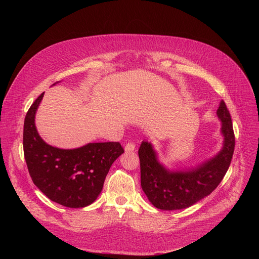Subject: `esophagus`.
Wrapping results in <instances>:
<instances>
[{"instance_id": "obj_1", "label": "esophagus", "mask_w": 259, "mask_h": 259, "mask_svg": "<svg viewBox=\"0 0 259 259\" xmlns=\"http://www.w3.org/2000/svg\"><path fill=\"white\" fill-rule=\"evenodd\" d=\"M135 150V144L132 142H128L125 145V151L126 152H133Z\"/></svg>"}]
</instances>
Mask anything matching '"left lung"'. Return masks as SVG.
Wrapping results in <instances>:
<instances>
[{
    "instance_id": "8db88e82",
    "label": "left lung",
    "mask_w": 259,
    "mask_h": 259,
    "mask_svg": "<svg viewBox=\"0 0 259 259\" xmlns=\"http://www.w3.org/2000/svg\"><path fill=\"white\" fill-rule=\"evenodd\" d=\"M217 117L225 137L221 151L197 168L169 171L158 161L153 145L142 141L138 150L141 188L150 202L161 210L188 208L210 195L224 179L235 150V134L226 102L220 101Z\"/></svg>"
}]
</instances>
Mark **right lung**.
Masks as SVG:
<instances>
[{
  "label": "right lung",
  "mask_w": 259,
  "mask_h": 259,
  "mask_svg": "<svg viewBox=\"0 0 259 259\" xmlns=\"http://www.w3.org/2000/svg\"><path fill=\"white\" fill-rule=\"evenodd\" d=\"M43 95L44 92L30 105L24 119L23 152L29 175L51 201L68 208L86 207L101 193L110 166L124 149L114 141L88 143L73 150L47 144L34 125Z\"/></svg>",
  "instance_id": "obj_1"
}]
</instances>
